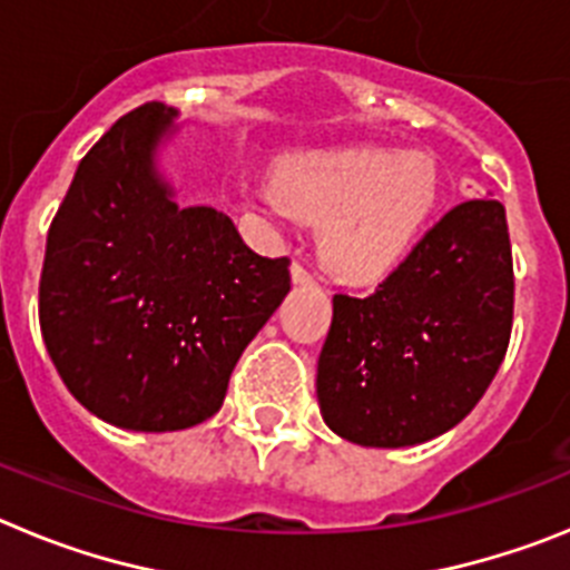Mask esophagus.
Segmentation results:
<instances>
[{"mask_svg": "<svg viewBox=\"0 0 570 570\" xmlns=\"http://www.w3.org/2000/svg\"><path fill=\"white\" fill-rule=\"evenodd\" d=\"M291 279H294V285H311L314 276H311L308 268H302L299 262H294V265H291Z\"/></svg>", "mask_w": 570, "mask_h": 570, "instance_id": "1", "label": "esophagus"}]
</instances>
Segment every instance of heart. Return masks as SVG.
<instances>
[{"mask_svg":"<svg viewBox=\"0 0 570 570\" xmlns=\"http://www.w3.org/2000/svg\"><path fill=\"white\" fill-rule=\"evenodd\" d=\"M442 196L434 156L360 145L288 156L274 179L245 199L279 219L299 216L320 225L322 265L347 285H374L425 239Z\"/></svg>","mask_w":570,"mask_h":570,"instance_id":"1","label":"heart"}]
</instances>
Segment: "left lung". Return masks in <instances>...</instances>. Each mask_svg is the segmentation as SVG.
Instances as JSON below:
<instances>
[{"label":"left lung","instance_id":"obj_1","mask_svg":"<svg viewBox=\"0 0 570 570\" xmlns=\"http://www.w3.org/2000/svg\"><path fill=\"white\" fill-rule=\"evenodd\" d=\"M513 262L505 208L448 210L371 296H334L316 367L325 425L365 448L445 434L482 400L505 360Z\"/></svg>","mask_w":570,"mask_h":570}]
</instances>
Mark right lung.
<instances>
[{
    "instance_id": "1",
    "label": "right lung",
    "mask_w": 570,
    "mask_h": 570,
    "mask_svg": "<svg viewBox=\"0 0 570 570\" xmlns=\"http://www.w3.org/2000/svg\"><path fill=\"white\" fill-rule=\"evenodd\" d=\"M176 110L125 114L79 163L45 245L39 325L68 391L128 431H183L223 407L242 351L291 291V259L216 208H179L156 168Z\"/></svg>"
}]
</instances>
